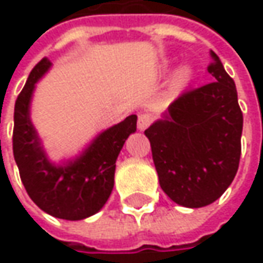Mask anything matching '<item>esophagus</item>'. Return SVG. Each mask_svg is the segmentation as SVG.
<instances>
[{"instance_id":"esophagus-1","label":"esophagus","mask_w":263,"mask_h":263,"mask_svg":"<svg viewBox=\"0 0 263 263\" xmlns=\"http://www.w3.org/2000/svg\"><path fill=\"white\" fill-rule=\"evenodd\" d=\"M151 123H152V117L149 116V114H140L139 120H137V130L145 132Z\"/></svg>"}]
</instances>
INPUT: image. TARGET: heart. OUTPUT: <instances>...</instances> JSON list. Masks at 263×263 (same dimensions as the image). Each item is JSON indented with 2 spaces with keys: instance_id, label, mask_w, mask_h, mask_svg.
Listing matches in <instances>:
<instances>
[{
  "instance_id": "1",
  "label": "heart",
  "mask_w": 263,
  "mask_h": 263,
  "mask_svg": "<svg viewBox=\"0 0 263 263\" xmlns=\"http://www.w3.org/2000/svg\"><path fill=\"white\" fill-rule=\"evenodd\" d=\"M171 67V63H165L162 64V71H167ZM195 68L189 64H183V66L177 67V70L173 73L171 77V82H170V86L174 92H183L186 90L187 87L192 85V82L195 80Z\"/></svg>"
}]
</instances>
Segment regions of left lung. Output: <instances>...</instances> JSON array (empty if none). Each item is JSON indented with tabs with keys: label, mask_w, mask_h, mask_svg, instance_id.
Masks as SVG:
<instances>
[{
	"label": "left lung",
	"mask_w": 263,
	"mask_h": 263,
	"mask_svg": "<svg viewBox=\"0 0 263 263\" xmlns=\"http://www.w3.org/2000/svg\"><path fill=\"white\" fill-rule=\"evenodd\" d=\"M212 83L176 99L145 135L159 186L173 202L202 208L221 196L238 170L243 114L237 89L215 52Z\"/></svg>",
	"instance_id": "1"
}]
</instances>
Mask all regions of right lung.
Here are the masks:
<instances>
[{"label":"right lung","mask_w":263,"mask_h":263,"mask_svg":"<svg viewBox=\"0 0 263 263\" xmlns=\"http://www.w3.org/2000/svg\"><path fill=\"white\" fill-rule=\"evenodd\" d=\"M51 67L48 58L37 63L15 101L13 154L22 183L36 205L52 217L80 221L106 203L114 189L117 158L136 132L137 116L102 130L74 157L52 161L30 117L36 83Z\"/></svg>","instance_id":"obj_1"}]
</instances>
